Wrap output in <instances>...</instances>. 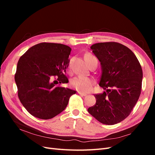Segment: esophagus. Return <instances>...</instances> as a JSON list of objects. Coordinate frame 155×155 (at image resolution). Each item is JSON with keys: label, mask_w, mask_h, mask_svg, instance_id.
Here are the masks:
<instances>
[{"label": "esophagus", "mask_w": 155, "mask_h": 155, "mask_svg": "<svg viewBox=\"0 0 155 155\" xmlns=\"http://www.w3.org/2000/svg\"><path fill=\"white\" fill-rule=\"evenodd\" d=\"M78 93L79 94V95L83 96H87V94H86V93H84V92H80V91H78Z\"/></svg>", "instance_id": "34e87169"}]
</instances>
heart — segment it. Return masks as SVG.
I'll list each match as a JSON object with an SVG mask.
<instances>
[{
	"mask_svg": "<svg viewBox=\"0 0 155 155\" xmlns=\"http://www.w3.org/2000/svg\"><path fill=\"white\" fill-rule=\"evenodd\" d=\"M92 58H94V56L89 54L85 56V59L87 63H88V60ZM71 61L72 60L70 59L69 61L68 68L70 67ZM94 83V79L91 77L76 76L74 78L71 80V81H70V86L80 92H87L91 90Z\"/></svg>",
	"mask_w": 155,
	"mask_h": 155,
	"instance_id": "heart-1",
	"label": "heart"
}]
</instances>
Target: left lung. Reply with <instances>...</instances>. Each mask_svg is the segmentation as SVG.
Here are the masks:
<instances>
[{
	"label": "left lung",
	"mask_w": 155,
	"mask_h": 155,
	"mask_svg": "<svg viewBox=\"0 0 155 155\" xmlns=\"http://www.w3.org/2000/svg\"><path fill=\"white\" fill-rule=\"evenodd\" d=\"M91 48L101 62L99 85L105 91L94 95L96 104L88 111L102 124H116L130 114L139 99L142 67L133 51L120 43H99Z\"/></svg>",
	"instance_id": "left-lung-1"
}]
</instances>
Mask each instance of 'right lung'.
<instances>
[{"mask_svg": "<svg viewBox=\"0 0 155 155\" xmlns=\"http://www.w3.org/2000/svg\"><path fill=\"white\" fill-rule=\"evenodd\" d=\"M71 48L59 43L33 46L17 63L15 81L22 105L36 118L49 120L67 107L76 91L61 86L68 82L66 70Z\"/></svg>", "mask_w": 155, "mask_h": 155, "instance_id": "add662e5", "label": "right lung"}]
</instances>
